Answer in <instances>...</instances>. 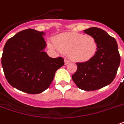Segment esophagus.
<instances>
[{"instance_id":"esophagus-1","label":"esophagus","mask_w":124,"mask_h":124,"mask_svg":"<svg viewBox=\"0 0 124 124\" xmlns=\"http://www.w3.org/2000/svg\"><path fill=\"white\" fill-rule=\"evenodd\" d=\"M69 63H70V61H69L68 59H65V65H68Z\"/></svg>"}]
</instances>
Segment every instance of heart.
<instances>
[{"label": "heart", "instance_id": "heart-1", "mask_svg": "<svg viewBox=\"0 0 124 124\" xmlns=\"http://www.w3.org/2000/svg\"><path fill=\"white\" fill-rule=\"evenodd\" d=\"M50 47L66 53L68 57L75 62H86L94 56L97 51V41L91 35L78 32H65L59 34L53 39Z\"/></svg>", "mask_w": 124, "mask_h": 124}]
</instances>
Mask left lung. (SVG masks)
I'll list each match as a JSON object with an SVG mask.
<instances>
[{"label":"left lung","instance_id":"obj_1","mask_svg":"<svg viewBox=\"0 0 124 124\" xmlns=\"http://www.w3.org/2000/svg\"><path fill=\"white\" fill-rule=\"evenodd\" d=\"M84 31L95 38L97 51L89 61L77 63V69L72 79L82 90L96 91L114 81L120 63V53L115 38L104 30L93 27Z\"/></svg>","mask_w":124,"mask_h":124}]
</instances>
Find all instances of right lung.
Here are the masks:
<instances>
[{
	"instance_id": "1",
	"label": "right lung",
	"mask_w": 124,
	"mask_h": 124,
	"mask_svg": "<svg viewBox=\"0 0 124 124\" xmlns=\"http://www.w3.org/2000/svg\"><path fill=\"white\" fill-rule=\"evenodd\" d=\"M43 31L26 29L8 39L1 63L8 83L16 89L36 94L46 91L64 59L49 57L43 51L46 43Z\"/></svg>"
}]
</instances>
